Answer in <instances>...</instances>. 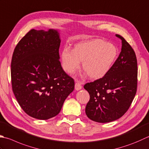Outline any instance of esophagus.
Here are the masks:
<instances>
[{
    "instance_id": "1",
    "label": "esophagus",
    "mask_w": 149,
    "mask_h": 149,
    "mask_svg": "<svg viewBox=\"0 0 149 149\" xmlns=\"http://www.w3.org/2000/svg\"><path fill=\"white\" fill-rule=\"evenodd\" d=\"M81 88H82L81 83H80L79 81L76 80L75 81V89L78 91V90H80Z\"/></svg>"
}]
</instances>
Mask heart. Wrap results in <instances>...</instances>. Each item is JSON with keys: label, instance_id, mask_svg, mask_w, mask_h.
I'll return each mask as SVG.
<instances>
[{"label": "heart", "instance_id": "b5f03b06", "mask_svg": "<svg viewBox=\"0 0 149 149\" xmlns=\"http://www.w3.org/2000/svg\"><path fill=\"white\" fill-rule=\"evenodd\" d=\"M118 49L116 46L101 39H92L77 44L75 49L64 48L61 52V61L64 70L72 74L83 68L92 79L104 76L117 59Z\"/></svg>", "mask_w": 149, "mask_h": 149}]
</instances>
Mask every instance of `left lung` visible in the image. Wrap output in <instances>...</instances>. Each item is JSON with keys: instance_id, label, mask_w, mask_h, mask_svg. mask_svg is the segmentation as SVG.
Wrapping results in <instances>:
<instances>
[{"instance_id": "left-lung-1", "label": "left lung", "mask_w": 149, "mask_h": 149, "mask_svg": "<svg viewBox=\"0 0 149 149\" xmlns=\"http://www.w3.org/2000/svg\"><path fill=\"white\" fill-rule=\"evenodd\" d=\"M116 37L121 39V51L112 68L102 78L84 86L90 94L86 114L98 123H109L122 117L129 109L137 90L135 52L123 37Z\"/></svg>"}]
</instances>
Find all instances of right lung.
Wrapping results in <instances>:
<instances>
[{
  "label": "right lung",
  "mask_w": 149,
  "mask_h": 149,
  "mask_svg": "<svg viewBox=\"0 0 149 149\" xmlns=\"http://www.w3.org/2000/svg\"><path fill=\"white\" fill-rule=\"evenodd\" d=\"M58 30H30L14 49L11 64L13 94L31 117L46 120L57 116L74 89V81L61 66Z\"/></svg>",
  "instance_id": "add662e5"
}]
</instances>
